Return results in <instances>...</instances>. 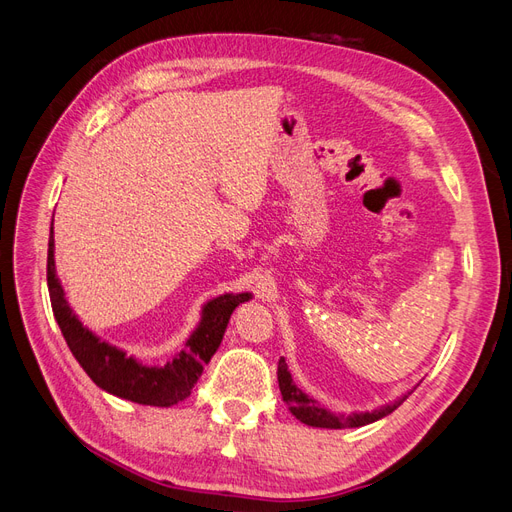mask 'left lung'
<instances>
[{"label": "left lung", "mask_w": 512, "mask_h": 512, "mask_svg": "<svg viewBox=\"0 0 512 512\" xmlns=\"http://www.w3.org/2000/svg\"><path fill=\"white\" fill-rule=\"evenodd\" d=\"M277 382H280L282 397L286 401L288 410L292 412V416L299 418L301 423H305L309 427H320V429H352V427H363V425H369V423H376V421H380V418L395 412L418 386L416 384L414 389L408 391L406 395H401L395 401H391V404H384V406L371 410V412H350V414H339L337 412L335 414L324 406H320L318 399L309 397L307 393H303L299 389L297 384H294L284 356L280 359V365H277Z\"/></svg>", "instance_id": "obj_1"}]
</instances>
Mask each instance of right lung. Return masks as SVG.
<instances>
[{"label": "right lung", "mask_w": 512, "mask_h": 512, "mask_svg": "<svg viewBox=\"0 0 512 512\" xmlns=\"http://www.w3.org/2000/svg\"><path fill=\"white\" fill-rule=\"evenodd\" d=\"M46 282H49L53 314L61 335H64L74 359L85 369V374L106 393L134 401V404L158 408L175 406L192 393L205 365L222 344L232 312L239 307V303L250 301L252 297L250 292H226L220 294V297L209 299L200 309L196 329L185 339L183 348L173 359L164 365H145L126 350L104 342L72 312L55 269L53 222L49 237V258H46Z\"/></svg>", "instance_id": "add662e5"}]
</instances>
